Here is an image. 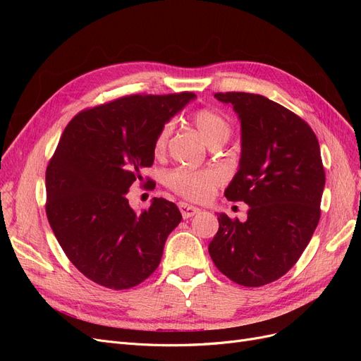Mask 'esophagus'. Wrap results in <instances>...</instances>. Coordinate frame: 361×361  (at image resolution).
Returning a JSON list of instances; mask_svg holds the SVG:
<instances>
[{"instance_id": "obj_1", "label": "esophagus", "mask_w": 361, "mask_h": 361, "mask_svg": "<svg viewBox=\"0 0 361 361\" xmlns=\"http://www.w3.org/2000/svg\"><path fill=\"white\" fill-rule=\"evenodd\" d=\"M179 209H180V214H182V216L185 218V220H187V218H191L192 215H195V214H199V207H195V206H192V204H188V203H179Z\"/></svg>"}]
</instances>
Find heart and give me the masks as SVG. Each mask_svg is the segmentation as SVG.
Returning a JSON list of instances; mask_svg holds the SVG:
<instances>
[{
  "instance_id": "obj_1",
  "label": "heart",
  "mask_w": 361,
  "mask_h": 361,
  "mask_svg": "<svg viewBox=\"0 0 361 361\" xmlns=\"http://www.w3.org/2000/svg\"><path fill=\"white\" fill-rule=\"evenodd\" d=\"M191 122L200 130L207 145L226 143L232 134V123L226 116L218 113L212 108H197L192 111ZM174 130V123L167 120L161 125L154 140V154L162 157L166 154ZM224 174L216 169L190 170V169H174L166 174V185L176 194L185 199L203 202L214 194V191L223 185Z\"/></svg>"
}]
</instances>
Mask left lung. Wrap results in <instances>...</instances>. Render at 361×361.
Returning a JSON list of instances; mask_svg holds the SVG:
<instances>
[{
    "label": "left lung",
    "mask_w": 361,
    "mask_h": 361,
    "mask_svg": "<svg viewBox=\"0 0 361 361\" xmlns=\"http://www.w3.org/2000/svg\"><path fill=\"white\" fill-rule=\"evenodd\" d=\"M215 97L233 105L243 128L239 170L224 195L250 209L244 223L218 215L209 255L226 277L259 288L297 264L319 223L325 185L319 143L307 122L265 96Z\"/></svg>",
    "instance_id": "8db88e82"
}]
</instances>
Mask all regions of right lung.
Returning a JSON list of instances; mask_svg holds the SVG:
<instances>
[{
    "instance_id": "1",
    "label": "right lung",
    "mask_w": 361,
    "mask_h": 361,
    "mask_svg": "<svg viewBox=\"0 0 361 361\" xmlns=\"http://www.w3.org/2000/svg\"><path fill=\"white\" fill-rule=\"evenodd\" d=\"M194 97L129 94L87 108L64 129L47 167V216L64 255L97 285L129 289L158 268L182 215L161 197L137 214L126 194L154 164L161 125Z\"/></svg>"
}]
</instances>
